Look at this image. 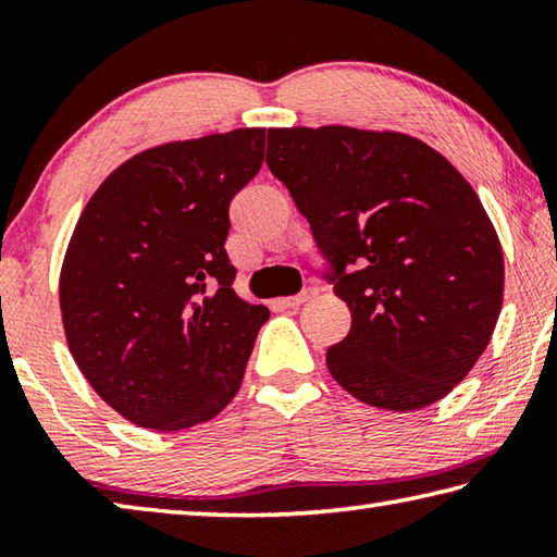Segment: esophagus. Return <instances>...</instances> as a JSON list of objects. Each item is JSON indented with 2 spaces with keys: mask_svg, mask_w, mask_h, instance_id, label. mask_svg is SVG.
<instances>
[{
  "mask_svg": "<svg viewBox=\"0 0 557 557\" xmlns=\"http://www.w3.org/2000/svg\"><path fill=\"white\" fill-rule=\"evenodd\" d=\"M317 295H319L317 287H307V289H301L299 295H295V297H285V299H282V305L289 307V309H297V307H301V305H307V301H312Z\"/></svg>",
  "mask_w": 557,
  "mask_h": 557,
  "instance_id": "esophagus-1",
  "label": "esophagus"
}]
</instances>
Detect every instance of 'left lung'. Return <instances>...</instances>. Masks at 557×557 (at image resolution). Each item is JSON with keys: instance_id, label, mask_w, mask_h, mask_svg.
I'll list each match as a JSON object with an SVG mask.
<instances>
[{"instance_id": "obj_1", "label": "left lung", "mask_w": 557, "mask_h": 557, "mask_svg": "<svg viewBox=\"0 0 557 557\" xmlns=\"http://www.w3.org/2000/svg\"><path fill=\"white\" fill-rule=\"evenodd\" d=\"M268 166L351 312L334 381L395 412L455 391L504 305L502 240L467 178L418 137L346 125L270 127Z\"/></svg>"}]
</instances>
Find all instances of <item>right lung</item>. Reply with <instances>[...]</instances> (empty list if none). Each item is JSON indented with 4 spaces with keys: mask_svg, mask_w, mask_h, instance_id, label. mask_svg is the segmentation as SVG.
<instances>
[{
    "mask_svg": "<svg viewBox=\"0 0 557 557\" xmlns=\"http://www.w3.org/2000/svg\"><path fill=\"white\" fill-rule=\"evenodd\" d=\"M265 129L145 149L75 223L59 280L73 361L122 418L157 432L209 422L240 391L268 307L233 289V196L260 172Z\"/></svg>",
    "mask_w": 557,
    "mask_h": 557,
    "instance_id": "right-lung-1",
    "label": "right lung"
}]
</instances>
